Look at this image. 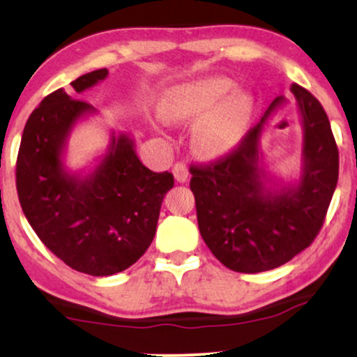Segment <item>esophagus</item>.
I'll return each instance as SVG.
<instances>
[{"instance_id":"34e87169","label":"esophagus","mask_w":357,"mask_h":357,"mask_svg":"<svg viewBox=\"0 0 357 357\" xmlns=\"http://www.w3.org/2000/svg\"><path fill=\"white\" fill-rule=\"evenodd\" d=\"M173 174H174L176 181L184 183V181H188V176H190V171H188L186 165H183V162H176L174 167H173Z\"/></svg>"}]
</instances>
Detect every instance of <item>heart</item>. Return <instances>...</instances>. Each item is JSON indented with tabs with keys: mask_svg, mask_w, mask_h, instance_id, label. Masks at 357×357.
<instances>
[{
	"mask_svg": "<svg viewBox=\"0 0 357 357\" xmlns=\"http://www.w3.org/2000/svg\"><path fill=\"white\" fill-rule=\"evenodd\" d=\"M159 114L169 122H191L196 153L220 155L240 142L253 112L252 96L235 90L227 77H203L174 85L162 93Z\"/></svg>",
	"mask_w": 357,
	"mask_h": 357,
	"instance_id": "heart-1",
	"label": "heart"
}]
</instances>
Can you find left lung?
<instances>
[{"mask_svg":"<svg viewBox=\"0 0 357 357\" xmlns=\"http://www.w3.org/2000/svg\"><path fill=\"white\" fill-rule=\"evenodd\" d=\"M290 92L304 132L296 183L268 186L261 166V134L285 104L282 96L230 154L190 167L199 233L213 255L233 272L277 268L309 247L321 231L337 184L339 153L326 110L301 85L292 84Z\"/></svg>","mask_w":357,"mask_h":357,"instance_id":"8db88e82","label":"left lung"}]
</instances>
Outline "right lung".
I'll return each mask as SVG.
<instances>
[{
  "label": "right lung",
  "mask_w": 357,
  "mask_h": 357,
  "mask_svg": "<svg viewBox=\"0 0 357 357\" xmlns=\"http://www.w3.org/2000/svg\"><path fill=\"white\" fill-rule=\"evenodd\" d=\"M109 75L93 70L40 102L23 129L16 161L20 204L45 247L68 267L93 277L129 268L155 235L162 198L173 174L154 173L139 161L134 141L112 132L107 153L89 174L70 173L63 154L80 119L96 112L75 99Z\"/></svg>",
  "instance_id": "add662e5"
}]
</instances>
